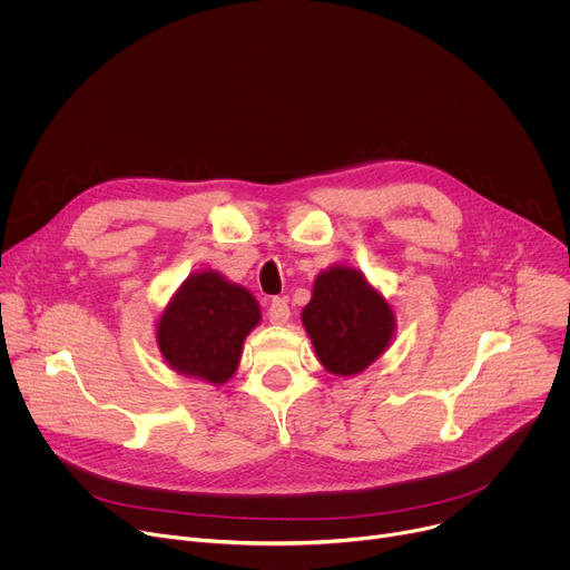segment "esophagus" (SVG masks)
<instances>
[{
	"instance_id": "obj_1",
	"label": "esophagus",
	"mask_w": 570,
	"mask_h": 570,
	"mask_svg": "<svg viewBox=\"0 0 570 570\" xmlns=\"http://www.w3.org/2000/svg\"><path fill=\"white\" fill-rule=\"evenodd\" d=\"M291 317V308H288V302L284 297H273L271 306H268V320L273 324H286Z\"/></svg>"
}]
</instances>
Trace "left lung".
I'll use <instances>...</instances> for the list:
<instances>
[{"label": "left lung", "mask_w": 570, "mask_h": 570, "mask_svg": "<svg viewBox=\"0 0 570 570\" xmlns=\"http://www.w3.org/2000/svg\"><path fill=\"white\" fill-rule=\"evenodd\" d=\"M302 322L320 363L334 374L363 372L390 345L394 313L365 277L345 266L317 275Z\"/></svg>", "instance_id": "1"}]
</instances>
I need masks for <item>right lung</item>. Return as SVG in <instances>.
<instances>
[{"label": "right lung", "instance_id": "1", "mask_svg": "<svg viewBox=\"0 0 570 570\" xmlns=\"http://www.w3.org/2000/svg\"><path fill=\"white\" fill-rule=\"evenodd\" d=\"M257 299L214 271L191 275L157 324V347L180 374L225 383L259 324Z\"/></svg>", "mask_w": 570, "mask_h": 570}]
</instances>
